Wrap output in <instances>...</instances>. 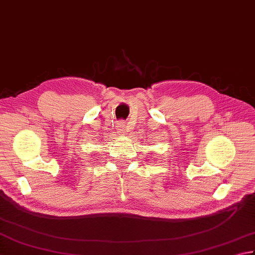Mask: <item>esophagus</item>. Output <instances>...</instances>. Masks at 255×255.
Returning <instances> with one entry per match:
<instances>
[{
    "instance_id": "1",
    "label": "esophagus",
    "mask_w": 255,
    "mask_h": 255,
    "mask_svg": "<svg viewBox=\"0 0 255 255\" xmlns=\"http://www.w3.org/2000/svg\"><path fill=\"white\" fill-rule=\"evenodd\" d=\"M124 129H126V123H124L123 121H120L118 123V131H119V133H124V132H126V131H124Z\"/></svg>"
}]
</instances>
